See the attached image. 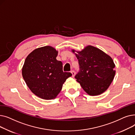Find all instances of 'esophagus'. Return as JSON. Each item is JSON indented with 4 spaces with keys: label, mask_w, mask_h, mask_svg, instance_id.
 I'll return each instance as SVG.
<instances>
[{
    "label": "esophagus",
    "mask_w": 135,
    "mask_h": 135,
    "mask_svg": "<svg viewBox=\"0 0 135 135\" xmlns=\"http://www.w3.org/2000/svg\"><path fill=\"white\" fill-rule=\"evenodd\" d=\"M71 73L72 74V76H74V75H75V71L74 70H71Z\"/></svg>",
    "instance_id": "esophagus-1"
}]
</instances>
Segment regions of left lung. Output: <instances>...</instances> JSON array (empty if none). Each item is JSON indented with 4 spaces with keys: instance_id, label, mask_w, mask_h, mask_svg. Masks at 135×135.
Segmentation results:
<instances>
[{
    "instance_id": "obj_1",
    "label": "left lung",
    "mask_w": 135,
    "mask_h": 135,
    "mask_svg": "<svg viewBox=\"0 0 135 135\" xmlns=\"http://www.w3.org/2000/svg\"><path fill=\"white\" fill-rule=\"evenodd\" d=\"M75 55L79 66V71L75 75L76 81L90 95L96 96L104 93L109 86L115 73L112 59L101 50L92 46L86 47Z\"/></svg>"
}]
</instances>
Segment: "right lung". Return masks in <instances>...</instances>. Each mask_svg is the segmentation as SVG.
Returning <instances> with one entry per match:
<instances>
[{
    "label": "right lung",
    "mask_w": 135,
    "mask_h": 135,
    "mask_svg": "<svg viewBox=\"0 0 135 135\" xmlns=\"http://www.w3.org/2000/svg\"><path fill=\"white\" fill-rule=\"evenodd\" d=\"M58 52L51 46L37 49L26 59L22 73L32 93L45 100L55 98L71 73L63 71L62 63L56 60Z\"/></svg>",
    "instance_id": "1"
}]
</instances>
